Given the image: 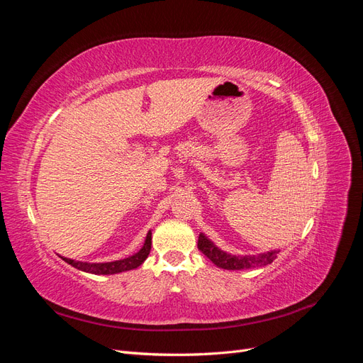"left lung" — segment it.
<instances>
[{
	"label": "left lung",
	"instance_id": "obj_1",
	"mask_svg": "<svg viewBox=\"0 0 363 363\" xmlns=\"http://www.w3.org/2000/svg\"><path fill=\"white\" fill-rule=\"evenodd\" d=\"M199 250L204 256H207V259H211L218 268L223 269H250L265 267L272 263V260L277 257L276 255L279 252L268 251L259 256H232L216 248L204 235H200L199 238Z\"/></svg>",
	"mask_w": 363,
	"mask_h": 363
}]
</instances>
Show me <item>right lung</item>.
Returning <instances> with one entry per match:
<instances>
[{"label": "right lung", "mask_w": 363, "mask_h": 363, "mask_svg": "<svg viewBox=\"0 0 363 363\" xmlns=\"http://www.w3.org/2000/svg\"><path fill=\"white\" fill-rule=\"evenodd\" d=\"M150 250H151V233L147 235V239L144 242V247H142L136 255L130 256L127 259L123 260H115V262H107V263H87V262H75L71 259H63L65 262H68L71 267L84 271V272H91V274H116V272H123V271H128V269H135L139 265H142V262H144L148 255H150Z\"/></svg>", "instance_id": "right-lung-1"}]
</instances>
